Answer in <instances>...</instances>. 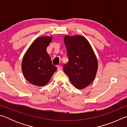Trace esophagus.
Masks as SVG:
<instances>
[{
  "instance_id": "obj_1",
  "label": "esophagus",
  "mask_w": 127,
  "mask_h": 127,
  "mask_svg": "<svg viewBox=\"0 0 127 127\" xmlns=\"http://www.w3.org/2000/svg\"><path fill=\"white\" fill-rule=\"evenodd\" d=\"M57 68H58V70L59 71V70H62V67L61 66H57Z\"/></svg>"
}]
</instances>
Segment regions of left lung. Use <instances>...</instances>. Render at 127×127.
I'll use <instances>...</instances> for the list:
<instances>
[{"instance_id":"left-lung-1","label":"left lung","mask_w":127,"mask_h":127,"mask_svg":"<svg viewBox=\"0 0 127 127\" xmlns=\"http://www.w3.org/2000/svg\"><path fill=\"white\" fill-rule=\"evenodd\" d=\"M64 44L69 58L63 70L77 89L87 87L94 81L98 69L97 58L91 44L84 36L65 35Z\"/></svg>"}]
</instances>
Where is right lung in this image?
Returning a JSON list of instances; mask_svg holds the SVG:
<instances>
[{
    "label": "right lung",
    "mask_w": 127,
    "mask_h": 127,
    "mask_svg": "<svg viewBox=\"0 0 127 127\" xmlns=\"http://www.w3.org/2000/svg\"><path fill=\"white\" fill-rule=\"evenodd\" d=\"M53 38L51 36L37 38L23 57L21 68L23 76L28 82L36 86L46 85L57 70L46 50Z\"/></svg>",
    "instance_id": "obj_1"
}]
</instances>
